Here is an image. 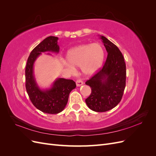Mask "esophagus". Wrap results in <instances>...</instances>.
I'll list each match as a JSON object with an SVG mask.
<instances>
[{"instance_id": "obj_1", "label": "esophagus", "mask_w": 156, "mask_h": 156, "mask_svg": "<svg viewBox=\"0 0 156 156\" xmlns=\"http://www.w3.org/2000/svg\"><path fill=\"white\" fill-rule=\"evenodd\" d=\"M83 84V81L81 79H77L76 81V85L77 87H80Z\"/></svg>"}]
</instances>
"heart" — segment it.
Instances as JSON below:
<instances>
[{"label": "heart", "instance_id": "b5f03b06", "mask_svg": "<svg viewBox=\"0 0 156 156\" xmlns=\"http://www.w3.org/2000/svg\"><path fill=\"white\" fill-rule=\"evenodd\" d=\"M104 57L105 52L101 44L81 45L68 51L66 59L71 66L67 65V67L72 71V66L81 67L84 74L91 75L101 67Z\"/></svg>", "mask_w": 156, "mask_h": 156}]
</instances>
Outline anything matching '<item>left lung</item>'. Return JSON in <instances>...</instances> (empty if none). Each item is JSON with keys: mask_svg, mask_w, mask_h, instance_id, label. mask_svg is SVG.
Masks as SVG:
<instances>
[{"mask_svg": "<svg viewBox=\"0 0 156 156\" xmlns=\"http://www.w3.org/2000/svg\"><path fill=\"white\" fill-rule=\"evenodd\" d=\"M108 53L105 62L98 72L85 83L92 90L86 103L91 110L105 112L115 107L122 100L126 80L124 56L117 46L101 36Z\"/></svg>", "mask_w": 156, "mask_h": 156, "instance_id": "left-lung-1", "label": "left lung"}]
</instances>
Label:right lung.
<instances>
[{
	"mask_svg": "<svg viewBox=\"0 0 156 156\" xmlns=\"http://www.w3.org/2000/svg\"><path fill=\"white\" fill-rule=\"evenodd\" d=\"M58 39L57 37L49 36L37 45L31 51L25 69V87L30 100L37 109L48 114H57L62 111L68 103L69 93L76 87L73 80L63 78L56 79L52 87L47 90L40 89L36 82L33 73L35 60L44 52L58 53L60 49Z\"/></svg>",
	"mask_w": 156,
	"mask_h": 156,
	"instance_id": "right-lung-1",
	"label": "right lung"
}]
</instances>
